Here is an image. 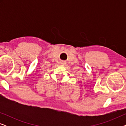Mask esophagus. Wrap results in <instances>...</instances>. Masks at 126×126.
<instances>
[{"mask_svg":"<svg viewBox=\"0 0 126 126\" xmlns=\"http://www.w3.org/2000/svg\"><path fill=\"white\" fill-rule=\"evenodd\" d=\"M63 63V64H64V63H63H63Z\"/></svg>","mask_w":126,"mask_h":126,"instance_id":"1","label":"esophagus"}]
</instances>
